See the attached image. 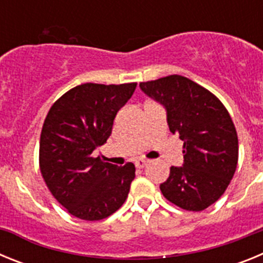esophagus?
<instances>
[{
    "label": "esophagus",
    "instance_id": "1",
    "mask_svg": "<svg viewBox=\"0 0 263 263\" xmlns=\"http://www.w3.org/2000/svg\"><path fill=\"white\" fill-rule=\"evenodd\" d=\"M147 162H148V160L142 159V158H139V159H137L136 162H134V164H136L137 168H143V167H145L146 164H147Z\"/></svg>",
    "mask_w": 263,
    "mask_h": 263
}]
</instances>
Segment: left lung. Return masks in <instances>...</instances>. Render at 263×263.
<instances>
[{
    "mask_svg": "<svg viewBox=\"0 0 263 263\" xmlns=\"http://www.w3.org/2000/svg\"><path fill=\"white\" fill-rule=\"evenodd\" d=\"M139 87L163 104L170 132L184 142V164L171 166L160 191L182 210H205L222 196L237 168L238 137L229 111L212 92L184 76L143 81Z\"/></svg>",
    "mask_w": 263,
    "mask_h": 263,
    "instance_id": "left-lung-1",
    "label": "left lung"
}]
</instances>
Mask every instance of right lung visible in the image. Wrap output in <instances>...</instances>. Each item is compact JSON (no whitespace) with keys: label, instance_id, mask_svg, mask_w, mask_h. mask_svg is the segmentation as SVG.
<instances>
[{"label":"right lung","instance_id":"1","mask_svg":"<svg viewBox=\"0 0 263 263\" xmlns=\"http://www.w3.org/2000/svg\"><path fill=\"white\" fill-rule=\"evenodd\" d=\"M137 83L72 88L52 104L39 142V170L60 205L75 217L99 221L126 200L136 176L132 162L115 166L92 155L106 142L113 121Z\"/></svg>","mask_w":263,"mask_h":263}]
</instances>
